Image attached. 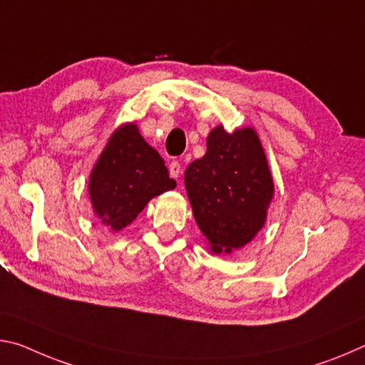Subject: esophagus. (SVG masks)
Returning <instances> with one entry per match:
<instances>
[{
  "instance_id": "34e87169",
  "label": "esophagus",
  "mask_w": 365,
  "mask_h": 365,
  "mask_svg": "<svg viewBox=\"0 0 365 365\" xmlns=\"http://www.w3.org/2000/svg\"><path fill=\"white\" fill-rule=\"evenodd\" d=\"M179 175H181V165L178 161H173V163H170V176L176 179Z\"/></svg>"
}]
</instances>
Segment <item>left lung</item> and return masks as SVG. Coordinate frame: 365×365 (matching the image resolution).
Returning a JSON list of instances; mask_svg holds the SVG:
<instances>
[{
  "mask_svg": "<svg viewBox=\"0 0 365 365\" xmlns=\"http://www.w3.org/2000/svg\"><path fill=\"white\" fill-rule=\"evenodd\" d=\"M187 197L213 254H231L264 228L274 186L259 135L252 128L207 137V153L184 173Z\"/></svg>",
  "mask_w": 365,
  "mask_h": 365,
  "instance_id": "8db88e82",
  "label": "left lung"
}]
</instances>
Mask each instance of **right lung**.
I'll use <instances>...</instances> for the list:
<instances>
[{
  "label": "right lung",
  "mask_w": 365,
  "mask_h": 365,
  "mask_svg": "<svg viewBox=\"0 0 365 365\" xmlns=\"http://www.w3.org/2000/svg\"><path fill=\"white\" fill-rule=\"evenodd\" d=\"M175 187L163 158L134 123L111 134L88 179L93 212L113 231L126 228L153 197Z\"/></svg>",
  "instance_id": "add662e5"
}]
</instances>
